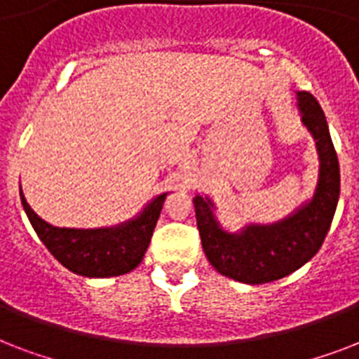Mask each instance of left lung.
I'll list each match as a JSON object with an SVG mask.
<instances>
[{
    "instance_id": "obj_1",
    "label": "left lung",
    "mask_w": 359,
    "mask_h": 359,
    "mask_svg": "<svg viewBox=\"0 0 359 359\" xmlns=\"http://www.w3.org/2000/svg\"><path fill=\"white\" fill-rule=\"evenodd\" d=\"M296 106L318 154V179L309 201L279 222L248 224L238 233H229L216 218L212 199L194 197L197 229L208 262L222 276L240 283H270L304 266L320 250L334 219L339 201V162L328 123L311 93L296 91Z\"/></svg>"
}]
</instances>
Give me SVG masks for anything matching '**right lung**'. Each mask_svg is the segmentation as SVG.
<instances>
[{"instance_id":"right-lung-1","label":"right lung","mask_w":359,"mask_h":359,"mask_svg":"<svg viewBox=\"0 0 359 359\" xmlns=\"http://www.w3.org/2000/svg\"><path fill=\"white\" fill-rule=\"evenodd\" d=\"M165 197L168 191L156 196L135 218L124 224L100 229H70L50 225L36 216L20 188L22 207L42 244L65 268L86 278L123 276L143 261Z\"/></svg>"}]
</instances>
